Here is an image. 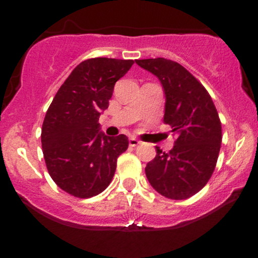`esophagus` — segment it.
I'll return each instance as SVG.
<instances>
[{
    "label": "esophagus",
    "instance_id": "1",
    "mask_svg": "<svg viewBox=\"0 0 258 258\" xmlns=\"http://www.w3.org/2000/svg\"><path fill=\"white\" fill-rule=\"evenodd\" d=\"M139 143H141V142H139L138 139H136V138H133V137H131V138L128 139L130 147H136V146H138Z\"/></svg>",
    "mask_w": 258,
    "mask_h": 258
}]
</instances>
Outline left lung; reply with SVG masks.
I'll return each instance as SVG.
<instances>
[{
    "instance_id": "8db88e82",
    "label": "left lung",
    "mask_w": 258,
    "mask_h": 258,
    "mask_svg": "<svg viewBox=\"0 0 258 258\" xmlns=\"http://www.w3.org/2000/svg\"><path fill=\"white\" fill-rule=\"evenodd\" d=\"M136 63L159 79L165 93L164 122L176 136L168 153L156 147V156L147 164V178L165 198L188 199L214 173L222 142L218 112L205 87L180 64L165 58Z\"/></svg>"
}]
</instances>
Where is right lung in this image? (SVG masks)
Masks as SVG:
<instances>
[{
  "instance_id": "1",
  "label": "right lung",
  "mask_w": 258,
  "mask_h": 258,
  "mask_svg": "<svg viewBox=\"0 0 258 258\" xmlns=\"http://www.w3.org/2000/svg\"><path fill=\"white\" fill-rule=\"evenodd\" d=\"M133 63L112 58L81 61L46 112L41 142L47 170L55 184L74 197L102 193L114 177L117 158L128 148L125 135L108 137L98 120L116 81Z\"/></svg>"
}]
</instances>
